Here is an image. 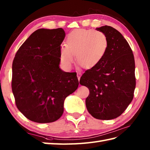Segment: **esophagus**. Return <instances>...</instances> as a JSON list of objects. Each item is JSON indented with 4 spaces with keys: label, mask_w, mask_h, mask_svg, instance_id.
Returning a JSON list of instances; mask_svg holds the SVG:
<instances>
[{
    "label": "esophagus",
    "mask_w": 150,
    "mask_h": 150,
    "mask_svg": "<svg viewBox=\"0 0 150 150\" xmlns=\"http://www.w3.org/2000/svg\"><path fill=\"white\" fill-rule=\"evenodd\" d=\"M82 75V73L81 72H77V78H78V80L80 81V79H81V77Z\"/></svg>",
    "instance_id": "esophagus-1"
}]
</instances>
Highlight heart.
Returning <instances> with one entry per match:
<instances>
[{
  "label": "heart",
  "mask_w": 150,
  "mask_h": 150,
  "mask_svg": "<svg viewBox=\"0 0 150 150\" xmlns=\"http://www.w3.org/2000/svg\"><path fill=\"white\" fill-rule=\"evenodd\" d=\"M108 48V39L101 31L76 30L68 35L66 46L60 47V59L64 64L69 68L73 62V55H75L76 62L79 65L90 69L102 61Z\"/></svg>",
  "instance_id": "1"
}]
</instances>
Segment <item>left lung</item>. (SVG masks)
Segmentation results:
<instances>
[{
    "mask_svg": "<svg viewBox=\"0 0 150 150\" xmlns=\"http://www.w3.org/2000/svg\"><path fill=\"white\" fill-rule=\"evenodd\" d=\"M106 35L108 48L102 61L88 69L80 79L90 94L87 110L95 119L111 120L122 114L133 98L136 81L135 60L127 40L113 27L96 28Z\"/></svg>",
    "mask_w": 150,
    "mask_h": 150,
    "instance_id": "8db88e82",
    "label": "left lung"
}]
</instances>
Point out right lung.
Masks as SVG:
<instances>
[{
  "label": "right lung",
  "instance_id": "1",
  "mask_svg": "<svg viewBox=\"0 0 150 150\" xmlns=\"http://www.w3.org/2000/svg\"><path fill=\"white\" fill-rule=\"evenodd\" d=\"M65 35L62 28L36 30L19 47L13 61L11 88L16 106L33 122L58 120L65 98L78 88L77 73L59 68Z\"/></svg>",
  "mask_w": 150,
  "mask_h": 150
}]
</instances>
